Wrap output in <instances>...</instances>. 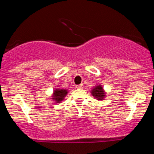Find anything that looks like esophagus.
Here are the masks:
<instances>
[{
	"label": "esophagus",
	"mask_w": 154,
	"mask_h": 154,
	"mask_svg": "<svg viewBox=\"0 0 154 154\" xmlns=\"http://www.w3.org/2000/svg\"><path fill=\"white\" fill-rule=\"evenodd\" d=\"M76 88H77V89H82L83 88V85L82 84H80V85H77V86H76Z\"/></svg>",
	"instance_id": "obj_1"
}]
</instances>
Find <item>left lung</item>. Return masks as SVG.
<instances>
[{"instance_id":"1","label":"left lung","mask_w":154,"mask_h":154,"mask_svg":"<svg viewBox=\"0 0 154 154\" xmlns=\"http://www.w3.org/2000/svg\"><path fill=\"white\" fill-rule=\"evenodd\" d=\"M92 93H93V96L98 100H103L104 98V96H105V93L103 91V88L100 85L95 87L93 90V91H92Z\"/></svg>"}]
</instances>
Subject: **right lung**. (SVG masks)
Instances as JSON below:
<instances>
[{"instance_id":"obj_1","label":"right lung","mask_w":154,"mask_h":154,"mask_svg":"<svg viewBox=\"0 0 154 154\" xmlns=\"http://www.w3.org/2000/svg\"><path fill=\"white\" fill-rule=\"evenodd\" d=\"M66 90H56L54 91V99L56 100V101L60 102L61 100L63 99L66 95L67 94Z\"/></svg>"}]
</instances>
